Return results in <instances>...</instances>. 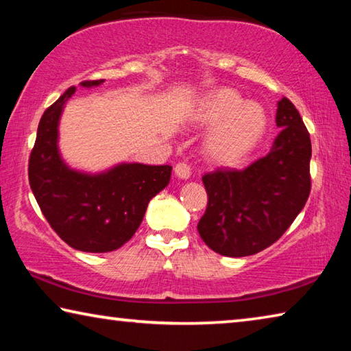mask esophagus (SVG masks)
<instances>
[{
  "mask_svg": "<svg viewBox=\"0 0 351 351\" xmlns=\"http://www.w3.org/2000/svg\"><path fill=\"white\" fill-rule=\"evenodd\" d=\"M190 173H192V171H190V167L186 162H178L175 165V175L180 178V180H189Z\"/></svg>",
  "mask_w": 351,
  "mask_h": 351,
  "instance_id": "esophagus-1",
  "label": "esophagus"
}]
</instances>
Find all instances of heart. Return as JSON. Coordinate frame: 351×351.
Here are the masks:
<instances>
[{
	"instance_id": "b5f03b06",
	"label": "heart",
	"mask_w": 351,
	"mask_h": 351,
	"mask_svg": "<svg viewBox=\"0 0 351 351\" xmlns=\"http://www.w3.org/2000/svg\"><path fill=\"white\" fill-rule=\"evenodd\" d=\"M193 122L211 127L204 141V153L212 162L232 164L252 152L268 130L263 105L245 100L232 88L212 91L195 105Z\"/></svg>"
}]
</instances>
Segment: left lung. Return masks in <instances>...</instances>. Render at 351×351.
Listing matches in <instances>:
<instances>
[{
  "label": "left lung",
  "instance_id": "obj_1",
  "mask_svg": "<svg viewBox=\"0 0 351 351\" xmlns=\"http://www.w3.org/2000/svg\"><path fill=\"white\" fill-rule=\"evenodd\" d=\"M276 123L282 132L266 156L246 169L203 176L209 201L198 232L226 257L254 255L276 243L310 197V133L287 97L278 100Z\"/></svg>",
  "mask_w": 351,
  "mask_h": 351
}]
</instances>
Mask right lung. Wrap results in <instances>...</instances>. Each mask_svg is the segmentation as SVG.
Returning a JSON list of instances; mask_svg holds the SVG:
<instances>
[{
    "label": "right lung",
    "instance_id": "obj_1",
    "mask_svg": "<svg viewBox=\"0 0 351 351\" xmlns=\"http://www.w3.org/2000/svg\"><path fill=\"white\" fill-rule=\"evenodd\" d=\"M104 82H82V86ZM74 93L71 86L40 119L29 184L47 223L64 243L83 252H111L138 230L150 199L170 182L171 167L122 162L100 173L71 169L58 150V122Z\"/></svg>",
    "mask_w": 351,
    "mask_h": 351
}]
</instances>
